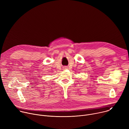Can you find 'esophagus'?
Instances as JSON below:
<instances>
[{"label": "esophagus", "mask_w": 129, "mask_h": 129, "mask_svg": "<svg viewBox=\"0 0 129 129\" xmlns=\"http://www.w3.org/2000/svg\"><path fill=\"white\" fill-rule=\"evenodd\" d=\"M67 68H68V67H67V66H64V69H67Z\"/></svg>", "instance_id": "esophagus-1"}]
</instances>
